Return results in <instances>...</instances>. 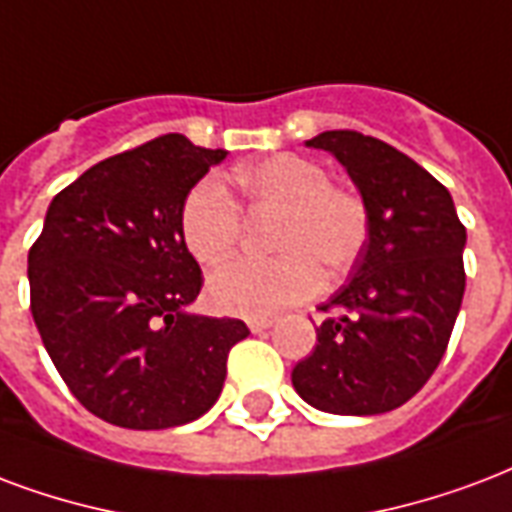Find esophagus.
I'll return each instance as SVG.
<instances>
[{"instance_id":"1","label":"esophagus","mask_w":512,"mask_h":512,"mask_svg":"<svg viewBox=\"0 0 512 512\" xmlns=\"http://www.w3.org/2000/svg\"><path fill=\"white\" fill-rule=\"evenodd\" d=\"M249 331L252 333H263L266 331V328H271V325H274V320H271V317H252V320H249Z\"/></svg>"}]
</instances>
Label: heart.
I'll return each mask as SVG.
<instances>
[{
  "label": "heart",
  "instance_id": "b5f03b06",
  "mask_svg": "<svg viewBox=\"0 0 512 512\" xmlns=\"http://www.w3.org/2000/svg\"><path fill=\"white\" fill-rule=\"evenodd\" d=\"M246 211H276L268 246L276 257L233 260L208 282L214 309L238 317H271L312 298L323 274L336 279L355 266L372 233V211L358 189L333 184L320 162L274 154L230 173ZM179 227L203 268L225 263L241 241V208L214 176L200 179L181 203Z\"/></svg>",
  "mask_w": 512,
  "mask_h": 512
}]
</instances>
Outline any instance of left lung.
Masks as SVG:
<instances>
[{
    "mask_svg": "<svg viewBox=\"0 0 512 512\" xmlns=\"http://www.w3.org/2000/svg\"><path fill=\"white\" fill-rule=\"evenodd\" d=\"M306 143L347 168L372 233L350 282L320 306L325 320L293 388L317 410L380 415L410 401L448 350L467 287V227L448 189L385 140L331 130Z\"/></svg>",
    "mask_w": 512,
    "mask_h": 512,
    "instance_id": "left-lung-1",
    "label": "left lung"
}]
</instances>
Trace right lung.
<instances>
[{
    "label": "right lung",
    "mask_w": 512,
    "mask_h": 512,
    "mask_svg": "<svg viewBox=\"0 0 512 512\" xmlns=\"http://www.w3.org/2000/svg\"><path fill=\"white\" fill-rule=\"evenodd\" d=\"M179 132L97 162L48 206L29 249V309L75 399L121 429H170L214 407L241 320L187 314L203 274L179 227L225 160Z\"/></svg>",
    "instance_id": "obj_1"
}]
</instances>
